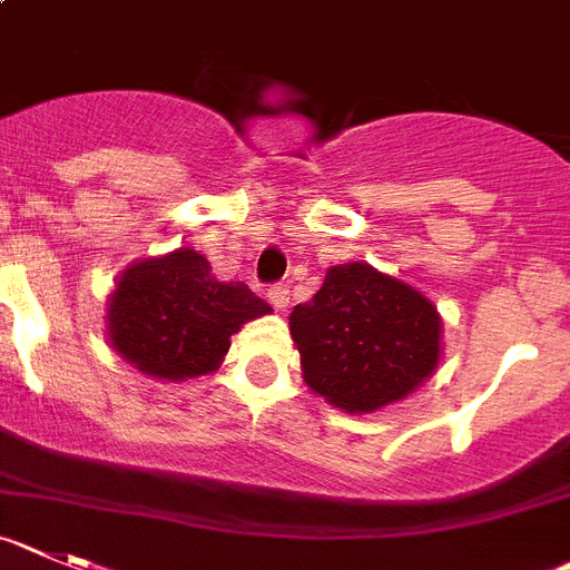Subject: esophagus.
<instances>
[{"instance_id":"esophagus-1","label":"esophagus","mask_w":570,"mask_h":570,"mask_svg":"<svg viewBox=\"0 0 570 570\" xmlns=\"http://www.w3.org/2000/svg\"><path fill=\"white\" fill-rule=\"evenodd\" d=\"M266 298H269V304L275 306V309H286V304H289V289H286L284 284H272L269 289H266Z\"/></svg>"}]
</instances>
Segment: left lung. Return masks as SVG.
I'll return each instance as SVG.
<instances>
[{
	"label": "left lung",
	"instance_id": "obj_1",
	"mask_svg": "<svg viewBox=\"0 0 570 570\" xmlns=\"http://www.w3.org/2000/svg\"><path fill=\"white\" fill-rule=\"evenodd\" d=\"M304 381L346 413H373L413 393L439 364V313L422 292L370 264L326 272L289 315Z\"/></svg>",
	"mask_w": 570,
	"mask_h": 570
}]
</instances>
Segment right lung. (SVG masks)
Wrapping results in <instances>:
<instances>
[{
	"mask_svg": "<svg viewBox=\"0 0 570 570\" xmlns=\"http://www.w3.org/2000/svg\"><path fill=\"white\" fill-rule=\"evenodd\" d=\"M269 309L240 281H217L195 249H177L122 275L108 306V335L140 373L180 381L212 373L232 335Z\"/></svg>",
	"mask_w": 570,
	"mask_h": 570,
	"instance_id": "right-lung-1",
	"label": "right lung"
}]
</instances>
